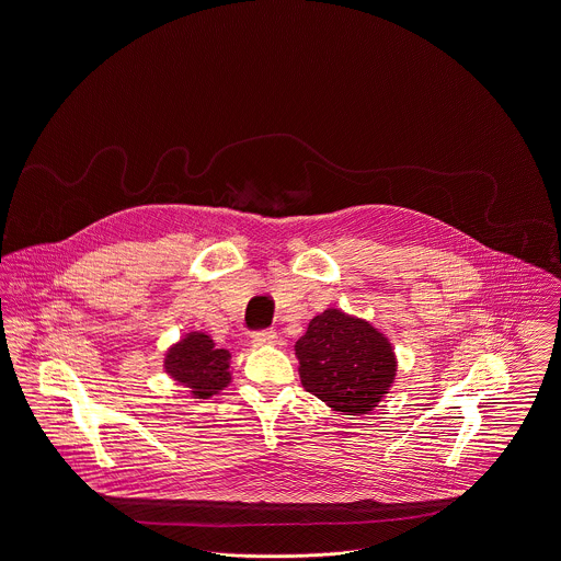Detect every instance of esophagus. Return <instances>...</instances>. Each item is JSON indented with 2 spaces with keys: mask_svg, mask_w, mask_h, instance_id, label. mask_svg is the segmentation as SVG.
<instances>
[{
  "mask_svg": "<svg viewBox=\"0 0 561 561\" xmlns=\"http://www.w3.org/2000/svg\"><path fill=\"white\" fill-rule=\"evenodd\" d=\"M277 342V333L275 331H255L251 335V344L253 346H273Z\"/></svg>",
  "mask_w": 561,
  "mask_h": 561,
  "instance_id": "34e87169",
  "label": "esophagus"
}]
</instances>
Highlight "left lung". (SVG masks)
Listing matches in <instances>:
<instances>
[{
	"label": "left lung",
	"instance_id": "left-lung-1",
	"mask_svg": "<svg viewBox=\"0 0 561 561\" xmlns=\"http://www.w3.org/2000/svg\"><path fill=\"white\" fill-rule=\"evenodd\" d=\"M295 357L306 391L342 415L373 413L398 374L389 337L370 320L337 308L311 318Z\"/></svg>",
	"mask_w": 561,
	"mask_h": 561
}]
</instances>
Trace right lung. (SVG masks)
Wrapping results in <instances>:
<instances>
[{
  "label": "right lung",
  "instance_id": "right-lung-1",
  "mask_svg": "<svg viewBox=\"0 0 561 561\" xmlns=\"http://www.w3.org/2000/svg\"><path fill=\"white\" fill-rule=\"evenodd\" d=\"M230 353L217 348L204 331H188L163 357L165 374L187 387L193 400H206L232 382Z\"/></svg>",
  "mask_w": 561,
  "mask_h": 561
}]
</instances>
